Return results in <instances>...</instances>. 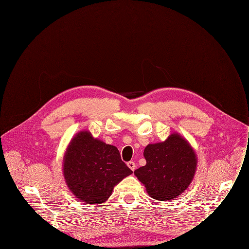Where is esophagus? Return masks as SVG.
<instances>
[{
	"mask_svg": "<svg viewBox=\"0 0 249 249\" xmlns=\"http://www.w3.org/2000/svg\"><path fill=\"white\" fill-rule=\"evenodd\" d=\"M127 166L132 170V171H134L135 170V168H136V164H135V162L134 161H128L127 162Z\"/></svg>",
	"mask_w": 249,
	"mask_h": 249,
	"instance_id": "1",
	"label": "esophagus"
}]
</instances>
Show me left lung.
I'll use <instances>...</instances> for the list:
<instances>
[{
	"label": "left lung",
	"mask_w": 249,
	"mask_h": 249,
	"mask_svg": "<svg viewBox=\"0 0 249 249\" xmlns=\"http://www.w3.org/2000/svg\"><path fill=\"white\" fill-rule=\"evenodd\" d=\"M146 165L134 174L150 196L158 200H170L181 195L193 180L196 158L189 143L178 134L164 142L149 144L144 150Z\"/></svg>",
	"instance_id": "8db88e82"
}]
</instances>
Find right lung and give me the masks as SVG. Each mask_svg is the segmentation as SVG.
Instances as JSON below:
<instances>
[{"instance_id": "right-lung-1", "label": "right lung", "mask_w": 249, "mask_h": 249, "mask_svg": "<svg viewBox=\"0 0 249 249\" xmlns=\"http://www.w3.org/2000/svg\"><path fill=\"white\" fill-rule=\"evenodd\" d=\"M63 171L72 193L92 204L103 203L115 185L132 173L117 147L93 139L89 131L80 132L68 146Z\"/></svg>"}]
</instances>
